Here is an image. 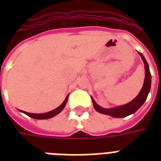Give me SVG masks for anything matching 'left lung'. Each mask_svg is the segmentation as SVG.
<instances>
[{
  "mask_svg": "<svg viewBox=\"0 0 161 161\" xmlns=\"http://www.w3.org/2000/svg\"><path fill=\"white\" fill-rule=\"evenodd\" d=\"M139 54H140V56L142 57V59L143 60V63H144L145 79H144L143 86H142V90L140 91L138 96L134 100H132L130 103H128L127 104L121 105V106H118V107H115V108H102L99 105L97 104V103L95 102L94 99L91 97V100L93 102L94 108L97 111L101 113V114L110 115L112 117H115V118H122V117H126V116L131 115V114H134L145 103V101L147 100V97L148 96L150 89H151V73H150V70H149L148 64L147 62V60L145 59L144 56L141 53H139Z\"/></svg>",
  "mask_w": 161,
  "mask_h": 161,
  "instance_id": "obj_1",
  "label": "left lung"
}]
</instances>
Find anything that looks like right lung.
Instances as JSON below:
<instances>
[{
  "instance_id": "right-lung-1",
  "label": "right lung",
  "mask_w": 161,
  "mask_h": 161,
  "mask_svg": "<svg viewBox=\"0 0 161 161\" xmlns=\"http://www.w3.org/2000/svg\"><path fill=\"white\" fill-rule=\"evenodd\" d=\"M68 97H69V95H67V97L64 99V101L63 102V103L60 105L59 107H58L55 109H53L52 111L47 112V113H42V114H33V113H27V112L22 111V110H20L21 112H23L24 114H26V115H28L30 117H32V118L34 119H39V120H43V119H49L52 118L53 116H55L58 114H59L60 112L62 111L64 108V106L66 104L67 100H68Z\"/></svg>"
}]
</instances>
